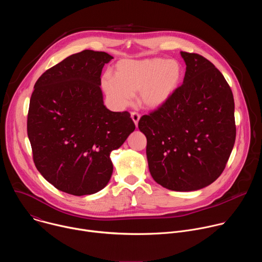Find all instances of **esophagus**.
I'll return each mask as SVG.
<instances>
[{
	"instance_id": "obj_1",
	"label": "esophagus",
	"mask_w": 262,
	"mask_h": 262,
	"mask_svg": "<svg viewBox=\"0 0 262 262\" xmlns=\"http://www.w3.org/2000/svg\"><path fill=\"white\" fill-rule=\"evenodd\" d=\"M130 117H132V119H133V121L135 122L136 126H138V122H139L140 117H141L140 114L137 113V112H132V113H130Z\"/></svg>"
}]
</instances>
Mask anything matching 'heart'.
<instances>
[{"label":"heart","mask_w":262,"mask_h":262,"mask_svg":"<svg viewBox=\"0 0 262 262\" xmlns=\"http://www.w3.org/2000/svg\"><path fill=\"white\" fill-rule=\"evenodd\" d=\"M183 74L176 60L151 58L121 60L116 64L115 77L105 73L102 87L117 106L127 105L138 92V101L148 108L162 106L178 88Z\"/></svg>","instance_id":"heart-1"}]
</instances>
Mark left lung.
<instances>
[{"mask_svg":"<svg viewBox=\"0 0 262 262\" xmlns=\"http://www.w3.org/2000/svg\"><path fill=\"white\" fill-rule=\"evenodd\" d=\"M183 83L160 107L143 115L152 178L164 188L190 192L212 183L234 146V99L221 71L199 54L181 52Z\"/></svg>","mask_w":262,"mask_h":262,"instance_id":"1","label":"left lung"}]
</instances>
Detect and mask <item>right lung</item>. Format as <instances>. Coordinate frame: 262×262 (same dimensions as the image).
Returning a JSON list of instances; mask_svg holds the SVG:
<instances>
[{
  "mask_svg": "<svg viewBox=\"0 0 262 262\" xmlns=\"http://www.w3.org/2000/svg\"><path fill=\"white\" fill-rule=\"evenodd\" d=\"M113 57L85 50L37 80L31 95L27 132L34 164L56 189L91 195L107 184L111 152L136 128L128 112H112L102 100L101 71Z\"/></svg>",
  "mask_w": 262,
  "mask_h": 262,
  "instance_id": "add662e5",
  "label": "right lung"
}]
</instances>
